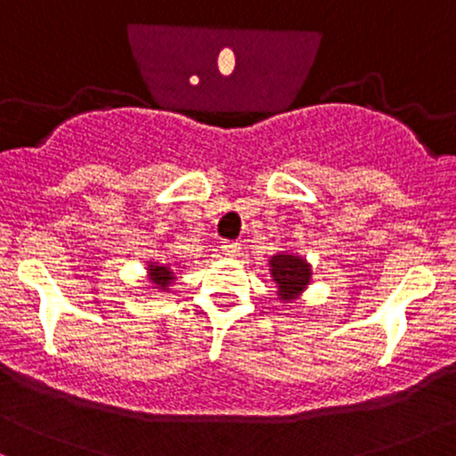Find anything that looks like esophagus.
Masks as SVG:
<instances>
[{
	"label": "esophagus",
	"instance_id": "esophagus-1",
	"mask_svg": "<svg viewBox=\"0 0 456 456\" xmlns=\"http://www.w3.org/2000/svg\"><path fill=\"white\" fill-rule=\"evenodd\" d=\"M221 250H223L224 256H238L240 244L238 242H223L221 244Z\"/></svg>",
	"mask_w": 456,
	"mask_h": 456
}]
</instances>
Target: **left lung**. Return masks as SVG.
I'll list each match as a JSON object with an SVG mask.
<instances>
[{"label":"left lung","instance_id":"1","mask_svg":"<svg viewBox=\"0 0 456 456\" xmlns=\"http://www.w3.org/2000/svg\"><path fill=\"white\" fill-rule=\"evenodd\" d=\"M272 281L276 282V295L281 304H295L312 284V265L305 256L295 250H281L267 259Z\"/></svg>","mask_w":456,"mask_h":456}]
</instances>
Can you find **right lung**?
I'll list each match as a JSON object with an SVG mask.
<instances>
[{
  "label": "right lung",
  "mask_w": 456,
  "mask_h": 456,
  "mask_svg": "<svg viewBox=\"0 0 456 456\" xmlns=\"http://www.w3.org/2000/svg\"><path fill=\"white\" fill-rule=\"evenodd\" d=\"M180 263L178 261H166V263H159V261H146V289L148 290H155V293H169L172 284H175L178 281V273H180Z\"/></svg>",
  "instance_id": "add662e5"
}]
</instances>
